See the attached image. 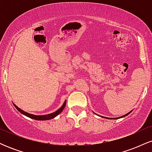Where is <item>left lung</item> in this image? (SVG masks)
I'll list each match as a JSON object with an SVG mask.
<instances>
[{
    "label": "left lung",
    "mask_w": 152,
    "mask_h": 152,
    "mask_svg": "<svg viewBox=\"0 0 152 152\" xmlns=\"http://www.w3.org/2000/svg\"><path fill=\"white\" fill-rule=\"evenodd\" d=\"M130 112H131V111H130ZM130 112H129V113H127V114H126V115H124V116H121V117H124V116H127V115H128V114H130ZM102 117H104V116H102ZM105 118H106V117H105Z\"/></svg>",
    "instance_id": "1"
}]
</instances>
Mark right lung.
I'll return each mask as SVG.
<instances>
[{"label":"right lung","instance_id":"obj_1","mask_svg":"<svg viewBox=\"0 0 152 152\" xmlns=\"http://www.w3.org/2000/svg\"><path fill=\"white\" fill-rule=\"evenodd\" d=\"M66 101H65V102H64V104H63V106H61V107L59 109L57 110L56 111L52 113V114H47V115H42V116H37V115L28 114V113L26 112V111H23V110L20 109V108H18V106L15 105V104H13V105H14V106L16 108V109L18 110L19 112L21 113L22 114L25 115V116H28V117H29L31 118H33V119L39 120V121L40 120H41V121H43V120H49V119H51V118H53L54 117H56L57 115H58L64 109V108H65V106H66Z\"/></svg>","mask_w":152,"mask_h":152}]
</instances>
